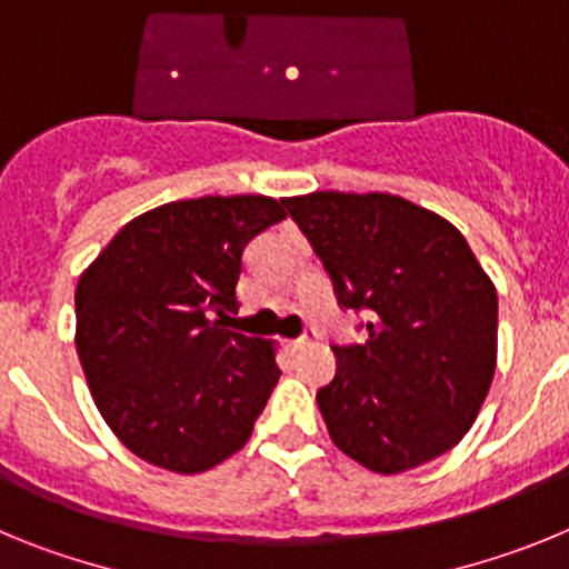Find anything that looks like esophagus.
<instances>
[{
    "label": "esophagus",
    "mask_w": 569,
    "mask_h": 569,
    "mask_svg": "<svg viewBox=\"0 0 569 569\" xmlns=\"http://www.w3.org/2000/svg\"><path fill=\"white\" fill-rule=\"evenodd\" d=\"M316 345V333H305L301 339H293L290 341V350H308V347Z\"/></svg>",
    "instance_id": "1"
}]
</instances>
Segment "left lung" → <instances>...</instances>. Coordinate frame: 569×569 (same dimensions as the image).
Returning a JSON list of instances; mask_svg holds the SVG:
<instances>
[{
  "label": "left lung",
  "instance_id": "1",
  "mask_svg": "<svg viewBox=\"0 0 569 569\" xmlns=\"http://www.w3.org/2000/svg\"><path fill=\"white\" fill-rule=\"evenodd\" d=\"M284 208L341 308L370 313L367 341L333 347L336 376L316 393L333 445L381 476L453 450L499 353V296L465 236L393 193L316 190Z\"/></svg>",
  "mask_w": 569,
  "mask_h": 569
}]
</instances>
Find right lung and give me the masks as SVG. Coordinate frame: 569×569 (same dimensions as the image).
I'll return each instance as SVG.
<instances>
[{
    "instance_id": "add662e5",
    "label": "right lung",
    "mask_w": 569,
    "mask_h": 569,
    "mask_svg": "<svg viewBox=\"0 0 569 569\" xmlns=\"http://www.w3.org/2000/svg\"><path fill=\"white\" fill-rule=\"evenodd\" d=\"M270 196L182 199L124 224L77 284V353L104 425L148 465L204 472L248 445L281 370L228 330L241 256L284 219Z\"/></svg>"
}]
</instances>
